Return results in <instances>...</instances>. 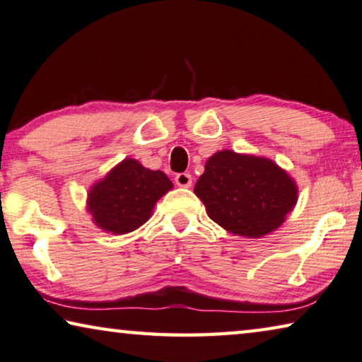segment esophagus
Instances as JSON below:
<instances>
[{
	"mask_svg": "<svg viewBox=\"0 0 362 362\" xmlns=\"http://www.w3.org/2000/svg\"><path fill=\"white\" fill-rule=\"evenodd\" d=\"M175 182L180 187H189L192 185V176L189 173H177L175 176Z\"/></svg>",
	"mask_w": 362,
	"mask_h": 362,
	"instance_id": "1",
	"label": "esophagus"
}]
</instances>
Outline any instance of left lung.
Instances as JSON below:
<instances>
[{"instance_id":"1","label":"left lung","mask_w":362,"mask_h":362,"mask_svg":"<svg viewBox=\"0 0 362 362\" xmlns=\"http://www.w3.org/2000/svg\"><path fill=\"white\" fill-rule=\"evenodd\" d=\"M194 192L229 233L262 237L279 228L297 204V186L268 158L221 151L205 163Z\"/></svg>"}]
</instances>
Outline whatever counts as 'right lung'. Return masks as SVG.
Instances as JSON below:
<instances>
[{
	"label": "right lung",
	"mask_w": 362,
	"mask_h": 362,
	"mask_svg": "<svg viewBox=\"0 0 362 362\" xmlns=\"http://www.w3.org/2000/svg\"><path fill=\"white\" fill-rule=\"evenodd\" d=\"M171 187L163 171L144 168L136 160L127 158L93 186L88 210L100 229L127 234L149 220L153 205Z\"/></svg>",
	"instance_id": "right-lung-1"
}]
</instances>
